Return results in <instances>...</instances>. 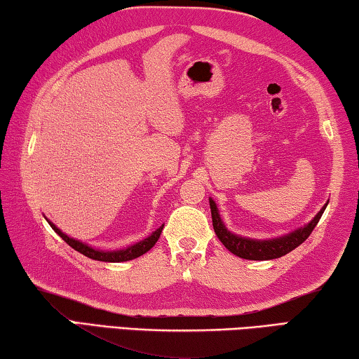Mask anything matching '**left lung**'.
Here are the masks:
<instances>
[{
    "mask_svg": "<svg viewBox=\"0 0 359 359\" xmlns=\"http://www.w3.org/2000/svg\"><path fill=\"white\" fill-rule=\"evenodd\" d=\"M326 205L320 210V213L316 215L307 226L297 229V231L287 233L285 237L273 238V240H251V238L238 237V235L229 232L219 218L216 203L210 198L213 229L216 235H218V238L221 240V243L224 245L229 251L233 252L235 256L243 257V259H250V261L277 259V257L285 256L287 252H291L292 250L297 248L299 245H302L305 240L309 238V235L312 233L316 224H318L323 211L326 210Z\"/></svg>",
    "mask_w": 359,
    "mask_h": 359,
    "instance_id": "obj_1",
    "label": "left lung"
}]
</instances>
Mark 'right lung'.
<instances>
[{
	"label": "right lung",
	"mask_w": 359,
	"mask_h": 359,
	"mask_svg": "<svg viewBox=\"0 0 359 359\" xmlns=\"http://www.w3.org/2000/svg\"><path fill=\"white\" fill-rule=\"evenodd\" d=\"M50 227L54 229V231L60 235V237L67 242L72 248H74L76 251H79L81 255H84L87 257H90V259H95V261H103V262H124V261H130L135 259V257H138L141 255H144V252H148L152 246L157 243L158 237H161V232L163 226H161L157 229V231L152 232L148 238L141 240V242L135 243L132 246H128L126 250H119V251H100V250H93L90 246H87L84 243L78 242V240L74 238H69L68 235H65L60 229H57L52 222H49Z\"/></svg>",
	"instance_id": "1"
}]
</instances>
